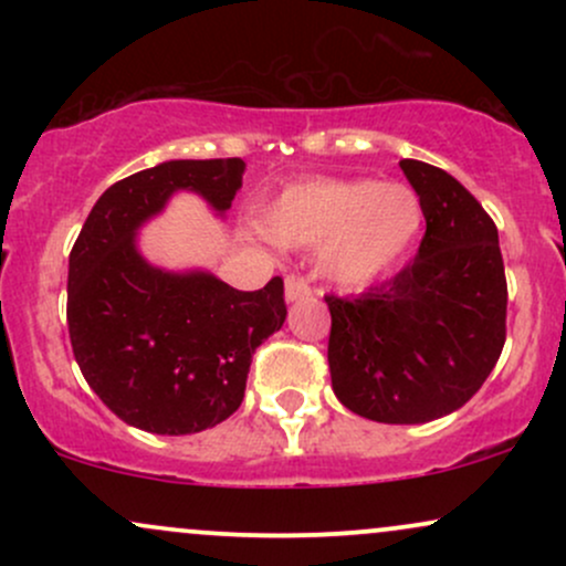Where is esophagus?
<instances>
[{
    "instance_id": "1",
    "label": "esophagus",
    "mask_w": 566,
    "mask_h": 566,
    "mask_svg": "<svg viewBox=\"0 0 566 566\" xmlns=\"http://www.w3.org/2000/svg\"><path fill=\"white\" fill-rule=\"evenodd\" d=\"M284 295H287V301H301V297H308L311 295V284L308 279L301 276V274H290L287 282H284Z\"/></svg>"
}]
</instances>
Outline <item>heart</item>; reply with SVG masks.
<instances>
[{"mask_svg":"<svg viewBox=\"0 0 566 566\" xmlns=\"http://www.w3.org/2000/svg\"><path fill=\"white\" fill-rule=\"evenodd\" d=\"M423 205L405 184L319 178L290 186L271 205L265 231L279 244L319 247L322 269L343 287H367L407 255Z\"/></svg>","mask_w":566,"mask_h":566,"instance_id":"heart-1","label":"heart"}]
</instances>
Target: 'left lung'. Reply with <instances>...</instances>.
<instances>
[{
	"label": "left lung",
	"instance_id": "obj_1",
	"mask_svg": "<svg viewBox=\"0 0 566 566\" xmlns=\"http://www.w3.org/2000/svg\"><path fill=\"white\" fill-rule=\"evenodd\" d=\"M399 167L426 218L415 261L356 297L327 295L329 375L343 407L378 423H428L482 388L505 343L497 226L450 172Z\"/></svg>",
	"mask_w": 566,
	"mask_h": 566
}]
</instances>
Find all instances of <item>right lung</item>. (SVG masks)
<instances>
[{
  "label": "right lung",
  "mask_w": 566,
  "mask_h": 566,
  "mask_svg": "<svg viewBox=\"0 0 566 566\" xmlns=\"http://www.w3.org/2000/svg\"><path fill=\"white\" fill-rule=\"evenodd\" d=\"M242 159H172L103 191L69 255V335L84 380L116 418L148 433H197L244 399L255 348L284 324V282L233 290L207 271L157 269L135 244L175 191L223 216Z\"/></svg>",
  "instance_id": "1"
}]
</instances>
